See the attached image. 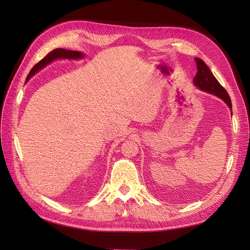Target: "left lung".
Listing matches in <instances>:
<instances>
[{"instance_id":"8db88e82","label":"left lung","mask_w":250,"mask_h":250,"mask_svg":"<svg viewBox=\"0 0 250 250\" xmlns=\"http://www.w3.org/2000/svg\"><path fill=\"white\" fill-rule=\"evenodd\" d=\"M195 62L196 65H197V74L194 77L195 85L204 90V92L210 93L221 98L231 109V100L228 92H226V89L219 83L213 73L208 69V66L200 58H195Z\"/></svg>"}]
</instances>
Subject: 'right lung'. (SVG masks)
I'll use <instances>...</instances> for the list:
<instances>
[{"label": "right lung", "instance_id": "obj_1", "mask_svg": "<svg viewBox=\"0 0 250 250\" xmlns=\"http://www.w3.org/2000/svg\"><path fill=\"white\" fill-rule=\"evenodd\" d=\"M83 55L82 53L80 52H77V51H69V50H65V49H55L53 50L52 52H50L49 54L43 57L41 62H37L32 69L31 71H30V73L28 74L27 76V80L32 76V75H34L37 71H40L41 69H42L43 66H46L48 63H50L51 62H53V60L55 59H58V58H69V59H78V58H81Z\"/></svg>", "mask_w": 250, "mask_h": 250}]
</instances>
